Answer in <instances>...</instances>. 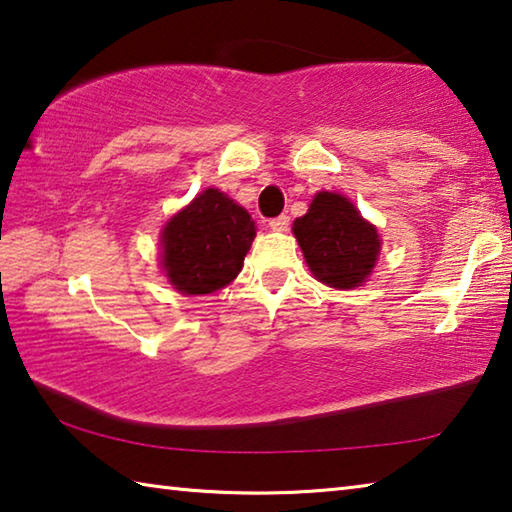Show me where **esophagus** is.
Wrapping results in <instances>:
<instances>
[{"label": "esophagus", "mask_w": 512, "mask_h": 512, "mask_svg": "<svg viewBox=\"0 0 512 512\" xmlns=\"http://www.w3.org/2000/svg\"><path fill=\"white\" fill-rule=\"evenodd\" d=\"M289 225H291L289 216L287 214H280V216H275V219H271V223H268V228H271L273 232H287Z\"/></svg>", "instance_id": "obj_1"}]
</instances>
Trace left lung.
<instances>
[{
    "label": "left lung",
    "instance_id": "1",
    "mask_svg": "<svg viewBox=\"0 0 512 512\" xmlns=\"http://www.w3.org/2000/svg\"><path fill=\"white\" fill-rule=\"evenodd\" d=\"M293 235L318 282L354 289L368 280L377 264L381 239L350 198L318 192L305 216L293 221Z\"/></svg>",
    "mask_w": 512,
    "mask_h": 512
}]
</instances>
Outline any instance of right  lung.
Masks as SVG:
<instances>
[{
  "mask_svg": "<svg viewBox=\"0 0 512 512\" xmlns=\"http://www.w3.org/2000/svg\"><path fill=\"white\" fill-rule=\"evenodd\" d=\"M253 239L250 214L210 187L164 225L162 271L173 289L187 296L214 293L239 275Z\"/></svg>",
  "mask_w": 512,
  "mask_h": 512,
  "instance_id": "right-lung-1",
  "label": "right lung"
}]
</instances>
